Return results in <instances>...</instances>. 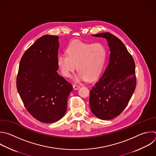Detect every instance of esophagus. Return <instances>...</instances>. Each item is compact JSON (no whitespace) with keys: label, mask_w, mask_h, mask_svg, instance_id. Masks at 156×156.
<instances>
[{"label":"esophagus","mask_w":156,"mask_h":156,"mask_svg":"<svg viewBox=\"0 0 156 156\" xmlns=\"http://www.w3.org/2000/svg\"><path fill=\"white\" fill-rule=\"evenodd\" d=\"M73 89H74L75 90H77V89H78L80 87V85H78V84H74L73 85Z\"/></svg>","instance_id":"esophagus-1"}]
</instances>
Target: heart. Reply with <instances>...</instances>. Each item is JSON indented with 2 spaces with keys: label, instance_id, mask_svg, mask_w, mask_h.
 Segmentation results:
<instances>
[{
  "label": "heart",
  "instance_id": "obj_1",
  "mask_svg": "<svg viewBox=\"0 0 156 156\" xmlns=\"http://www.w3.org/2000/svg\"><path fill=\"white\" fill-rule=\"evenodd\" d=\"M66 54L58 58V66L61 73L69 78L76 69L78 71L76 80H92L100 73L106 58L105 48L100 43H89L73 40L66 48Z\"/></svg>",
  "mask_w": 156,
  "mask_h": 156
}]
</instances>
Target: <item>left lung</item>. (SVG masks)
<instances>
[{
  "mask_svg": "<svg viewBox=\"0 0 156 156\" xmlns=\"http://www.w3.org/2000/svg\"><path fill=\"white\" fill-rule=\"evenodd\" d=\"M105 38L110 48L109 64L90 90L89 105L93 114L103 120L119 116L135 89V64L132 55L118 37L105 32L92 35Z\"/></svg>",
  "mask_w": 156,
  "mask_h": 156,
  "instance_id": "1",
  "label": "left lung"
}]
</instances>
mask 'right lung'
<instances>
[{
	"mask_svg": "<svg viewBox=\"0 0 156 156\" xmlns=\"http://www.w3.org/2000/svg\"><path fill=\"white\" fill-rule=\"evenodd\" d=\"M59 37L45 35L22 56L16 87L27 111L44 123L59 121L67 110L72 85L57 70Z\"/></svg>",
	"mask_w": 156,
	"mask_h": 156,
	"instance_id": "add662e5",
	"label": "right lung"
}]
</instances>
